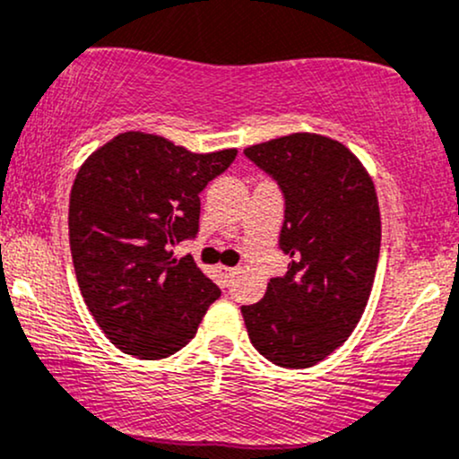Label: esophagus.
<instances>
[{
  "mask_svg": "<svg viewBox=\"0 0 459 459\" xmlns=\"http://www.w3.org/2000/svg\"><path fill=\"white\" fill-rule=\"evenodd\" d=\"M219 273L223 277H228V280H231V277H236L240 273L238 266H219Z\"/></svg>",
  "mask_w": 459,
  "mask_h": 459,
  "instance_id": "1",
  "label": "esophagus"
}]
</instances>
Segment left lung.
I'll use <instances>...</instances> for the list:
<instances>
[{
    "label": "left lung",
    "mask_w": 459,
    "mask_h": 459,
    "mask_svg": "<svg viewBox=\"0 0 459 459\" xmlns=\"http://www.w3.org/2000/svg\"><path fill=\"white\" fill-rule=\"evenodd\" d=\"M286 199L284 277L243 306L254 347L284 368H310L336 351L362 318L382 245L373 178L342 143L310 132L245 149Z\"/></svg>",
    "instance_id": "obj_1"
}]
</instances>
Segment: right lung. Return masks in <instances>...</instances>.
<instances>
[{"label": "right lung", "instance_id": "add662e5", "mask_svg": "<svg viewBox=\"0 0 459 459\" xmlns=\"http://www.w3.org/2000/svg\"><path fill=\"white\" fill-rule=\"evenodd\" d=\"M236 149L193 153L167 138L123 132L92 152L69 199V243L82 297L115 347L169 358L193 341L221 290L173 247L199 231V193Z\"/></svg>", "mask_w": 459, "mask_h": 459}]
</instances>
